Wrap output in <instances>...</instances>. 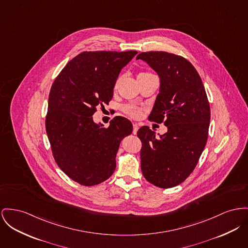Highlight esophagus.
<instances>
[{
  "mask_svg": "<svg viewBox=\"0 0 248 248\" xmlns=\"http://www.w3.org/2000/svg\"><path fill=\"white\" fill-rule=\"evenodd\" d=\"M138 130H139V125H138L137 123H134V124H133V134L136 135Z\"/></svg>",
  "mask_w": 248,
  "mask_h": 248,
  "instance_id": "1",
  "label": "esophagus"
}]
</instances>
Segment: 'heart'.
<instances>
[{"instance_id":"heart-1","label":"heart","mask_w":248,"mask_h":248,"mask_svg":"<svg viewBox=\"0 0 248 248\" xmlns=\"http://www.w3.org/2000/svg\"><path fill=\"white\" fill-rule=\"evenodd\" d=\"M146 74L148 73L139 74V76L146 75ZM125 112H126L127 114H129V115L132 117H139L140 115V108H135V107H127V108H125Z\"/></svg>"}]
</instances>
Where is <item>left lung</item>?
Segmentation results:
<instances>
[{
  "mask_svg": "<svg viewBox=\"0 0 248 248\" xmlns=\"http://www.w3.org/2000/svg\"><path fill=\"white\" fill-rule=\"evenodd\" d=\"M140 59L160 80L148 119L168 127L157 136L148 126L139 129L141 170L149 183L170 188L183 183L198 164L208 139L210 106L202 80L186 59L166 51L141 52Z\"/></svg>",
  "mask_w": 248,
  "mask_h": 248,
  "instance_id": "left-lung-1",
  "label": "left lung"
}]
</instances>
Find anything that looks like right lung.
<instances>
[{"label": "right lung", "mask_w": 248, "mask_h": 248, "mask_svg": "<svg viewBox=\"0 0 248 248\" xmlns=\"http://www.w3.org/2000/svg\"><path fill=\"white\" fill-rule=\"evenodd\" d=\"M137 53L84 51L64 66L51 86L47 138L59 168L81 186L98 185L112 175L120 143L133 131L124 117H114L105 128L93 115L98 105L111 100L119 74Z\"/></svg>", "instance_id": "1"}]
</instances>
